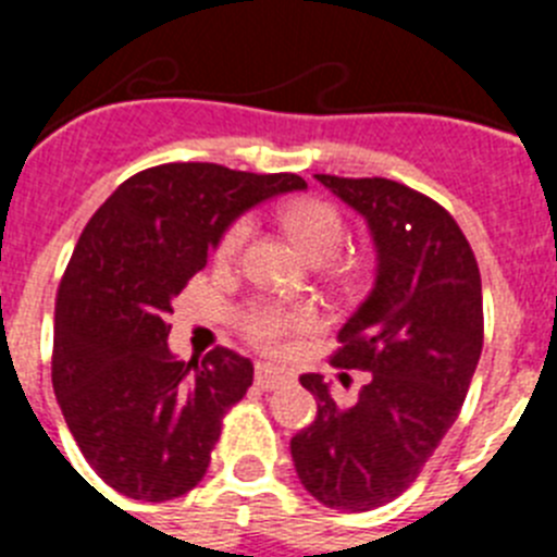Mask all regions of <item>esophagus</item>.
Wrapping results in <instances>:
<instances>
[{
	"instance_id": "esophagus-1",
	"label": "esophagus",
	"mask_w": 557,
	"mask_h": 557,
	"mask_svg": "<svg viewBox=\"0 0 557 557\" xmlns=\"http://www.w3.org/2000/svg\"><path fill=\"white\" fill-rule=\"evenodd\" d=\"M293 382V371H284L278 366H270V362H256V385L264 387V391H275V387Z\"/></svg>"
}]
</instances>
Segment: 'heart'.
I'll return each instance as SVG.
<instances>
[{
	"label": "heart",
	"instance_id": "b5f03b06",
	"mask_svg": "<svg viewBox=\"0 0 557 557\" xmlns=\"http://www.w3.org/2000/svg\"><path fill=\"white\" fill-rule=\"evenodd\" d=\"M282 225L301 253L312 262H329L346 245V220L326 200H298L282 211ZM250 236V220H236L218 245V262H234L245 239ZM321 323L312 307H284L278 301H250L236 314V329L248 343L262 351H282L295 334L314 332Z\"/></svg>",
	"mask_w": 557,
	"mask_h": 557
}]
</instances>
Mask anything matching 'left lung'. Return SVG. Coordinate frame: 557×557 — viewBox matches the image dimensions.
Segmentation results:
<instances>
[{
    "instance_id": "1",
    "label": "left lung",
    "mask_w": 557,
    "mask_h": 557,
    "mask_svg": "<svg viewBox=\"0 0 557 557\" xmlns=\"http://www.w3.org/2000/svg\"><path fill=\"white\" fill-rule=\"evenodd\" d=\"M314 178L371 231L373 287L332 357L371 376L343 410L321 373H304L318 416L289 451L314 499L362 513L396 499L455 424L482 351V282L460 225L426 195L387 178Z\"/></svg>"
}]
</instances>
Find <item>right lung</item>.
Returning a JSON list of instances; mask_svg holds the SVG:
<instances>
[{
	"instance_id": "1",
	"label": "right lung",
	"mask_w": 557,
	"mask_h": 557,
	"mask_svg": "<svg viewBox=\"0 0 557 557\" xmlns=\"http://www.w3.org/2000/svg\"><path fill=\"white\" fill-rule=\"evenodd\" d=\"M304 189L293 172L161 164L116 186L88 220L58 289L52 387L113 491L164 502L203 480L253 366L228 348L184 362L166 343V314L236 218Z\"/></svg>"
}]
</instances>
